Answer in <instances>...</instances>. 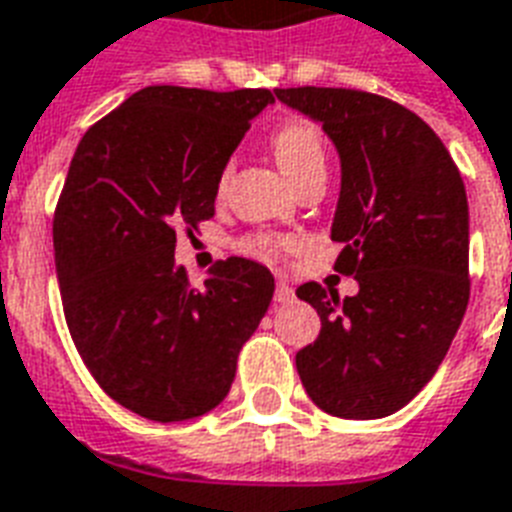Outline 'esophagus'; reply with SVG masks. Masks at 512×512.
I'll list each match as a JSON object with an SVG mask.
<instances>
[{
  "label": "esophagus",
  "mask_w": 512,
  "mask_h": 512,
  "mask_svg": "<svg viewBox=\"0 0 512 512\" xmlns=\"http://www.w3.org/2000/svg\"><path fill=\"white\" fill-rule=\"evenodd\" d=\"M293 299H296V291H293L291 285L285 283V280H277V288H275L277 304H291Z\"/></svg>",
  "instance_id": "1"
}]
</instances>
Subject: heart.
Segmentation results:
<instances>
[{
	"instance_id": "1",
	"label": "heart",
	"mask_w": 512,
	"mask_h": 512,
	"mask_svg": "<svg viewBox=\"0 0 512 512\" xmlns=\"http://www.w3.org/2000/svg\"><path fill=\"white\" fill-rule=\"evenodd\" d=\"M269 144H272L277 165L283 168L285 176L291 178L296 186L315 176V173H326V144H323L318 125H312L310 120L285 122L275 130ZM229 176H232V162H227L224 170H221L219 186H227ZM245 251H251L259 259H277L280 253L288 251V240L269 235L251 237L245 243Z\"/></svg>"
}]
</instances>
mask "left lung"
I'll return each instance as SVG.
<instances>
[{"mask_svg":"<svg viewBox=\"0 0 512 512\" xmlns=\"http://www.w3.org/2000/svg\"><path fill=\"white\" fill-rule=\"evenodd\" d=\"M275 95L318 120L339 149L334 269L360 285L344 299L318 283L296 288L320 315L296 371L326 414L390 417L433 379L465 318V184L435 130L384 95L347 87H277Z\"/></svg>","mask_w":512,"mask_h":512,"instance_id":"1","label":"left lung"}]
</instances>
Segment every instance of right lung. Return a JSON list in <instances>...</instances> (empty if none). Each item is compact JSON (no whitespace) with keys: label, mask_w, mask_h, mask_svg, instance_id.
Returning a JSON list of instances; mask_svg holds the SVG:
<instances>
[{"label":"right lung","mask_w":512,"mask_h":512,"mask_svg":"<svg viewBox=\"0 0 512 512\" xmlns=\"http://www.w3.org/2000/svg\"><path fill=\"white\" fill-rule=\"evenodd\" d=\"M264 87L152 85L79 141L53 216L55 272L79 358L138 417L208 414L267 312L275 277L251 259L216 261L202 288L176 267V229L213 219L219 176Z\"/></svg>","instance_id":"obj_1"}]
</instances>
